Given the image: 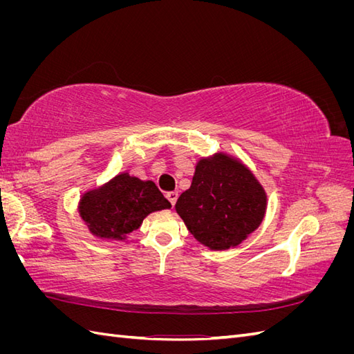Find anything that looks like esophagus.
<instances>
[{"label":"esophagus","instance_id":"obj_1","mask_svg":"<svg viewBox=\"0 0 354 354\" xmlns=\"http://www.w3.org/2000/svg\"><path fill=\"white\" fill-rule=\"evenodd\" d=\"M177 198H178V194H177V192H168V194H167V199L169 201V203H171V205H176V201H177Z\"/></svg>","mask_w":354,"mask_h":354}]
</instances>
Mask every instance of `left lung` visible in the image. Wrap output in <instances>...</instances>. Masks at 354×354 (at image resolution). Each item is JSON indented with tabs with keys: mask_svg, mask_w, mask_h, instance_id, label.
<instances>
[{
	"mask_svg": "<svg viewBox=\"0 0 354 354\" xmlns=\"http://www.w3.org/2000/svg\"><path fill=\"white\" fill-rule=\"evenodd\" d=\"M267 209L261 183L242 160L218 152L201 158L176 211L194 238L212 251L230 250L259 229Z\"/></svg>",
	"mask_w": 354,
	"mask_h": 354,
	"instance_id": "left-lung-1",
	"label": "left lung"
}]
</instances>
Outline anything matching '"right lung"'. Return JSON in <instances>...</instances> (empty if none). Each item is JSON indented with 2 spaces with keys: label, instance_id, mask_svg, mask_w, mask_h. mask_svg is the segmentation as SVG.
<instances>
[{
  "label": "right lung",
  "instance_id": "add662e5",
  "mask_svg": "<svg viewBox=\"0 0 354 354\" xmlns=\"http://www.w3.org/2000/svg\"><path fill=\"white\" fill-rule=\"evenodd\" d=\"M168 208L171 203L152 180H140L127 171L87 190L78 202L85 226L93 236L104 241H125L149 214Z\"/></svg>",
  "mask_w": 354,
  "mask_h": 354
}]
</instances>
